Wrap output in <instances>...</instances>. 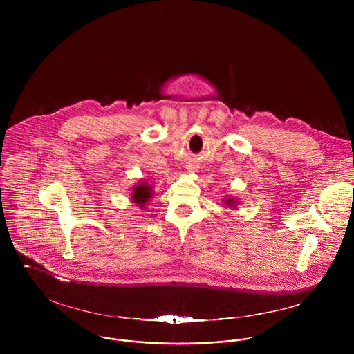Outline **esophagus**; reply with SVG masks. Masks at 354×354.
I'll return each instance as SVG.
<instances>
[{
    "instance_id": "obj_1",
    "label": "esophagus",
    "mask_w": 354,
    "mask_h": 354,
    "mask_svg": "<svg viewBox=\"0 0 354 354\" xmlns=\"http://www.w3.org/2000/svg\"><path fill=\"white\" fill-rule=\"evenodd\" d=\"M193 168H194V167H192V165H187V171H189V172H193V171H194Z\"/></svg>"
}]
</instances>
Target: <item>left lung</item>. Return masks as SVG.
<instances>
[{"label":"left lung","mask_w":354,"mask_h":354,"mask_svg":"<svg viewBox=\"0 0 354 354\" xmlns=\"http://www.w3.org/2000/svg\"><path fill=\"white\" fill-rule=\"evenodd\" d=\"M224 203H225L228 207H234V209H235V206H236V200H235V198H232V197H228V198H225V200H224Z\"/></svg>","instance_id":"obj_1"}]
</instances>
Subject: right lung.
<instances>
[{"mask_svg": "<svg viewBox=\"0 0 354 354\" xmlns=\"http://www.w3.org/2000/svg\"><path fill=\"white\" fill-rule=\"evenodd\" d=\"M151 197H153V187H151L148 183L140 180L137 185H134L133 193H131L133 203H136L138 207L144 209V206L147 205V201Z\"/></svg>", "mask_w": 354, "mask_h": 354, "instance_id": "right-lung-1", "label": "right lung"}]
</instances>
